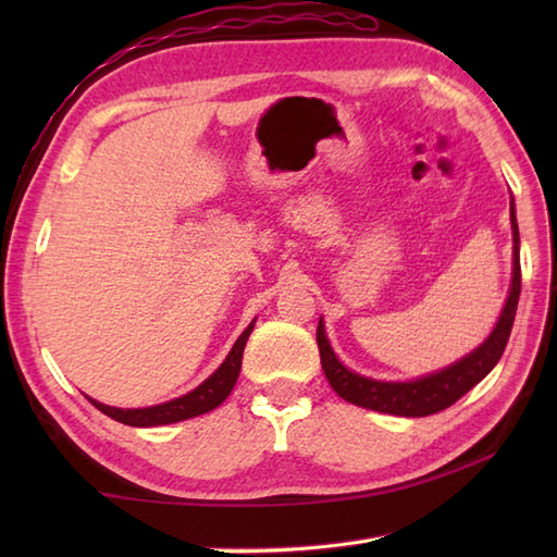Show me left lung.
Returning a JSON list of instances; mask_svg holds the SVG:
<instances>
[{
	"mask_svg": "<svg viewBox=\"0 0 557 557\" xmlns=\"http://www.w3.org/2000/svg\"><path fill=\"white\" fill-rule=\"evenodd\" d=\"M510 222H512V239H515V260H512L515 265H512V287H510V294H507L505 309L498 318V323H495L493 333L488 335V339L471 354H467L465 359L447 366V369L417 377V381H409V383H385V381H373V377H363L359 373L349 371L347 366H342V361L335 357V351L325 337L323 318L318 321L315 339H318V351H321L323 371H325L327 383L333 385V389L342 399H347L351 405L363 407V409L395 413V417H431V413L453 407L461 395H467L471 387L481 383L483 377L493 371V366L503 357L507 339H510L519 292H522L515 200H510Z\"/></svg>",
	"mask_w": 557,
	"mask_h": 557,
	"instance_id": "1",
	"label": "left lung"
}]
</instances>
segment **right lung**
Masks as SVG:
<instances>
[{"label": "right lung", "instance_id": "right-lung-1", "mask_svg": "<svg viewBox=\"0 0 557 557\" xmlns=\"http://www.w3.org/2000/svg\"><path fill=\"white\" fill-rule=\"evenodd\" d=\"M256 321H251L244 333L239 335V339L234 342L232 351L227 354V359L222 361L220 369L212 373L208 381L200 383L191 393H186L184 397H176L164 401V405H156V407H146V409H116V407H108L100 405V401L90 399L102 413H108L110 419L126 423V425H138V429H148V425H164V423H176L184 419H194L200 417V413L212 411L215 407H220L224 399L230 397L232 387L239 377L242 371V357H244V347L246 339L251 335Z\"/></svg>", "mask_w": 557, "mask_h": 557}]
</instances>
